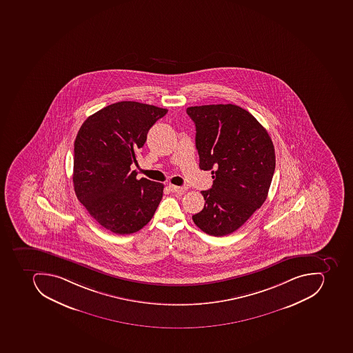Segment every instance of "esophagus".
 I'll return each instance as SVG.
<instances>
[{
  "instance_id": "1",
  "label": "esophagus",
  "mask_w": 353,
  "mask_h": 353,
  "mask_svg": "<svg viewBox=\"0 0 353 353\" xmlns=\"http://www.w3.org/2000/svg\"><path fill=\"white\" fill-rule=\"evenodd\" d=\"M168 187H170V189L172 192H183V191L185 190V188H183V187H179V185H170Z\"/></svg>"
}]
</instances>
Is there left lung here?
Wrapping results in <instances>:
<instances>
[{"instance_id":"obj_1","label":"left lung","mask_w":353,"mask_h":353,"mask_svg":"<svg viewBox=\"0 0 353 353\" xmlns=\"http://www.w3.org/2000/svg\"><path fill=\"white\" fill-rule=\"evenodd\" d=\"M196 125L199 168L211 170L212 188L192 220L204 233L225 236L239 230L268 196L276 154L270 135L241 107L204 105L187 108Z\"/></svg>"}]
</instances>
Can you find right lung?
Wrapping results in <instances>:
<instances>
[{"mask_svg":"<svg viewBox=\"0 0 353 353\" xmlns=\"http://www.w3.org/2000/svg\"><path fill=\"white\" fill-rule=\"evenodd\" d=\"M168 109L119 101L83 122L74 142L77 199L103 228L118 235L140 231L153 218L164 185L131 170L152 125Z\"/></svg>","mask_w":353,"mask_h":353,"instance_id":"1","label":"right lung"}]
</instances>
